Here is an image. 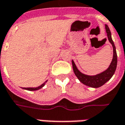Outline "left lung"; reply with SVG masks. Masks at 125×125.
Returning <instances> with one entry per match:
<instances>
[{
    "mask_svg": "<svg viewBox=\"0 0 125 125\" xmlns=\"http://www.w3.org/2000/svg\"><path fill=\"white\" fill-rule=\"evenodd\" d=\"M105 30L107 32V38L109 42L113 46V59L109 66L108 67L107 70L103 71L100 73L98 74L93 75H89L83 73L78 70L77 67L74 61L72 60V65H73V72L75 75L78 78L80 82L84 85L87 86H89L90 87L93 88H98L100 87L102 85L109 81L110 79L111 78L113 75H114L116 68H117V52H116V48L115 46L114 42L113 41L111 38V33L110 31L109 28L108 27L107 25H105Z\"/></svg>",
    "mask_w": 125,
    "mask_h": 125,
    "instance_id": "1",
    "label": "left lung"
}]
</instances>
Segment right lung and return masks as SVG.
<instances>
[{"mask_svg": "<svg viewBox=\"0 0 125 125\" xmlns=\"http://www.w3.org/2000/svg\"><path fill=\"white\" fill-rule=\"evenodd\" d=\"M48 81H46L44 83L42 84L41 85L38 86V87H22L23 89H25V90H28V91H37V90H39L41 88H42L45 85H46V82Z\"/></svg>", "mask_w": 125, "mask_h": 125, "instance_id": "1", "label": "right lung"}]
</instances>
